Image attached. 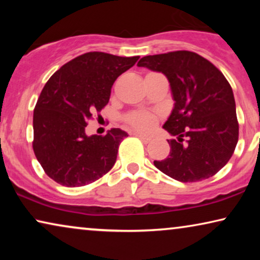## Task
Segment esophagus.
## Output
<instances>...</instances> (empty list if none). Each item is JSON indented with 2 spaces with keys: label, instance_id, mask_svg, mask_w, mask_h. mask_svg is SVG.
Instances as JSON below:
<instances>
[{
  "label": "esophagus",
  "instance_id": "34e87169",
  "mask_svg": "<svg viewBox=\"0 0 260 260\" xmlns=\"http://www.w3.org/2000/svg\"><path fill=\"white\" fill-rule=\"evenodd\" d=\"M136 136L140 138V140L143 142V143H145V144H148L149 142L151 141V138L150 137H148V136H145V135H142V134H136Z\"/></svg>",
  "mask_w": 260,
  "mask_h": 260
}]
</instances>
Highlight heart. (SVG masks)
I'll use <instances>...</instances> for the list:
<instances>
[{
  "label": "heart",
  "mask_w": 260,
  "mask_h": 260,
  "mask_svg": "<svg viewBox=\"0 0 260 260\" xmlns=\"http://www.w3.org/2000/svg\"><path fill=\"white\" fill-rule=\"evenodd\" d=\"M127 122H129L134 127L141 131L150 130L156 123V117L150 112L140 111L134 112L127 117Z\"/></svg>",
  "instance_id": "1"
}]
</instances>
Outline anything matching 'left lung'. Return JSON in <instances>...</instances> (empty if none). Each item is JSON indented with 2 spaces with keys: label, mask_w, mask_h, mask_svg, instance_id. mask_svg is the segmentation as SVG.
<instances>
[{
  "label": "left lung",
  "mask_w": 260,
  "mask_h": 260,
  "mask_svg": "<svg viewBox=\"0 0 260 260\" xmlns=\"http://www.w3.org/2000/svg\"><path fill=\"white\" fill-rule=\"evenodd\" d=\"M137 66L165 74L174 101L163 129L177 140H168V157L154 161L156 168L181 182L215 175L232 157L239 136L233 91L223 74L189 51L143 56Z\"/></svg>",
  "instance_id": "8db88e82"
}]
</instances>
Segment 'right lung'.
<instances>
[{
    "instance_id": "right-lung-1",
    "label": "right lung",
    "mask_w": 260,
    "mask_h": 260,
    "mask_svg": "<svg viewBox=\"0 0 260 260\" xmlns=\"http://www.w3.org/2000/svg\"><path fill=\"white\" fill-rule=\"evenodd\" d=\"M140 56L90 52L56 71L42 88L33 115V149L45 173L65 187H81L116 163L125 131L87 136V120L109 103L111 87Z\"/></svg>"
}]
</instances>
